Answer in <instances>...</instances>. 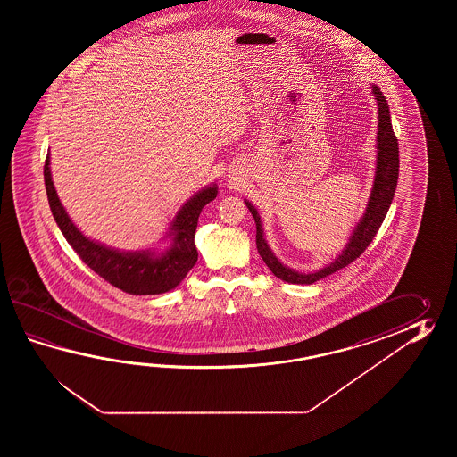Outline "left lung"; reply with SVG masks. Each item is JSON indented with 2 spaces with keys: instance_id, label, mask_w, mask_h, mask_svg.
Masks as SVG:
<instances>
[{
  "instance_id": "1",
  "label": "left lung",
  "mask_w": 457,
  "mask_h": 457,
  "mask_svg": "<svg viewBox=\"0 0 457 457\" xmlns=\"http://www.w3.org/2000/svg\"><path fill=\"white\" fill-rule=\"evenodd\" d=\"M372 95L378 101V160H376V176L374 185L370 191V201L366 212L361 217L360 222L354 227L350 242L346 243L345 250L337 256L335 262L327 264L315 272L294 271L291 268L284 266L276 254L271 252L270 245L264 240L262 233V217L258 214L256 207L245 199V204L250 209L254 224H256V248L266 262V266L271 270L276 278L291 284H313L323 278L330 276L333 272L340 271L341 268L348 266L350 262L360 258L364 250L370 246L372 238L379 230L380 225L387 215L388 207L392 204V199L395 195L398 179V142L394 134L392 122H390V111H388L387 99L382 95L379 87L372 85Z\"/></svg>"
}]
</instances>
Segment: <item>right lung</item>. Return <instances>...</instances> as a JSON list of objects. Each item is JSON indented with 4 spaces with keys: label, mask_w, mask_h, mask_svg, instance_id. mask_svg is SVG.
Here are the masks:
<instances>
[{
    "label": "right lung",
    "mask_w": 457,
    "mask_h": 457,
    "mask_svg": "<svg viewBox=\"0 0 457 457\" xmlns=\"http://www.w3.org/2000/svg\"><path fill=\"white\" fill-rule=\"evenodd\" d=\"M44 179L50 211L63 237L83 262L117 289L136 295L163 294L179 286L186 274L193 270L197 262L195 245L197 219L203 207L217 197V185L207 186L178 211L168 233L173 238L171 246L165 253L156 254L154 250L119 252L89 240L78 230L60 203L50 175L49 155L44 165Z\"/></svg>",
    "instance_id": "1"
}]
</instances>
